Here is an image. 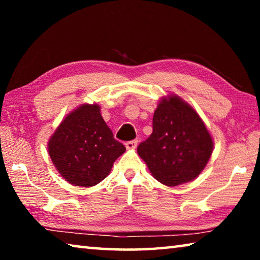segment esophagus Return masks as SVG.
Listing matches in <instances>:
<instances>
[{"label":"esophagus","mask_w":260,"mask_h":260,"mask_svg":"<svg viewBox=\"0 0 260 260\" xmlns=\"http://www.w3.org/2000/svg\"><path fill=\"white\" fill-rule=\"evenodd\" d=\"M125 146L127 149H135L136 146H138V140H132V141H127L125 143Z\"/></svg>","instance_id":"obj_1"}]
</instances>
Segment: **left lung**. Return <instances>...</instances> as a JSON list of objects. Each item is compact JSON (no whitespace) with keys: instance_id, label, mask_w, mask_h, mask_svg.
I'll return each mask as SVG.
<instances>
[{"instance_id":"obj_1","label":"left lung","mask_w":260,"mask_h":260,"mask_svg":"<svg viewBox=\"0 0 260 260\" xmlns=\"http://www.w3.org/2000/svg\"><path fill=\"white\" fill-rule=\"evenodd\" d=\"M212 150V138L204 122L178 96L160 101L153 113L152 133L138 147L153 178L169 187L195 179Z\"/></svg>"}]
</instances>
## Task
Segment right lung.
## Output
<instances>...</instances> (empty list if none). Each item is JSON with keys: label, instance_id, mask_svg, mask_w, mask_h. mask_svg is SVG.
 I'll return each instance as SVG.
<instances>
[{"label": "right lung", "instance_id": "right-lung-1", "mask_svg": "<svg viewBox=\"0 0 260 260\" xmlns=\"http://www.w3.org/2000/svg\"><path fill=\"white\" fill-rule=\"evenodd\" d=\"M56 169L73 186L93 187L108 177L126 148L113 138L98 104H82L61 121L48 143Z\"/></svg>", "mask_w": 260, "mask_h": 260}]
</instances>
